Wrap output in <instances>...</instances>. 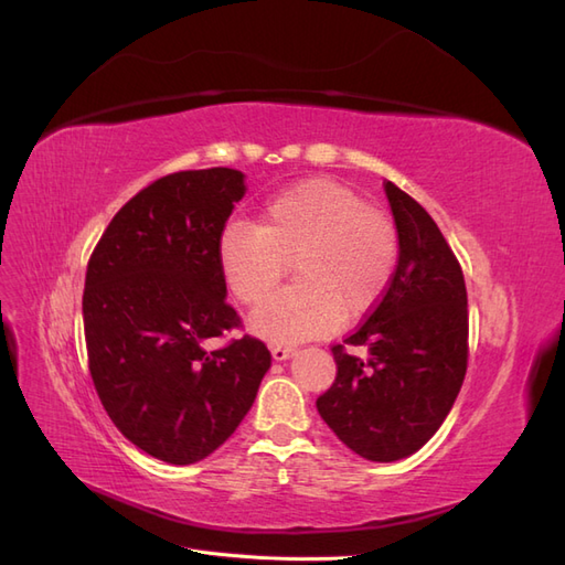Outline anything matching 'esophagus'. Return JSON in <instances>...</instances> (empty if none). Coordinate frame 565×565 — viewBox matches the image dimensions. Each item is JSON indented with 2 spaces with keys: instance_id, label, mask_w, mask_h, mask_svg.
I'll return each instance as SVG.
<instances>
[{
  "instance_id": "obj_1",
  "label": "esophagus",
  "mask_w": 565,
  "mask_h": 565,
  "mask_svg": "<svg viewBox=\"0 0 565 565\" xmlns=\"http://www.w3.org/2000/svg\"><path fill=\"white\" fill-rule=\"evenodd\" d=\"M270 355H273V361L282 363V361H287L289 355H295V347H287V344H276V347L270 349Z\"/></svg>"
}]
</instances>
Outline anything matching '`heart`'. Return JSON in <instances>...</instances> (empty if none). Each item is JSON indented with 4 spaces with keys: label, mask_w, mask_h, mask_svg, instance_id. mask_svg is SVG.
<instances>
[{
    "label": "heart",
    "mask_w": 565,
    "mask_h": 565,
    "mask_svg": "<svg viewBox=\"0 0 565 565\" xmlns=\"http://www.w3.org/2000/svg\"><path fill=\"white\" fill-rule=\"evenodd\" d=\"M398 235L370 202L332 179L301 181L270 198L254 224L233 221L216 259L231 292L256 303L297 268V282L266 299L249 318L270 341H301L358 318L380 301L396 268Z\"/></svg>",
    "instance_id": "1"
}]
</instances>
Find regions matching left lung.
<instances>
[{"label":"left lung","mask_w":565,"mask_h":565,"mask_svg":"<svg viewBox=\"0 0 565 565\" xmlns=\"http://www.w3.org/2000/svg\"><path fill=\"white\" fill-rule=\"evenodd\" d=\"M398 233V266L382 301L344 344L337 380L316 401L337 438L370 461L417 452L455 405L467 374L469 311L461 268L417 200L384 183Z\"/></svg>","instance_id":"obj_1"}]
</instances>
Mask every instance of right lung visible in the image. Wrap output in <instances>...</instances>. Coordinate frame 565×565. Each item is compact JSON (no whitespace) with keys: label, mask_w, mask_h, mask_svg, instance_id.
Segmentation results:
<instances>
[{"label":"right lung","mask_w":565,"mask_h":565,"mask_svg":"<svg viewBox=\"0 0 565 565\" xmlns=\"http://www.w3.org/2000/svg\"><path fill=\"white\" fill-rule=\"evenodd\" d=\"M247 193L228 167L158 179L108 224L92 254L82 316L89 372L127 440L167 465H195L231 438L270 367L254 337L204 344L235 328L216 247Z\"/></svg>","instance_id":"add662e5"}]
</instances>
